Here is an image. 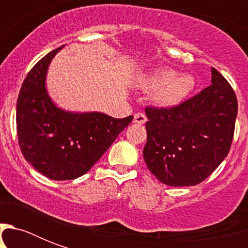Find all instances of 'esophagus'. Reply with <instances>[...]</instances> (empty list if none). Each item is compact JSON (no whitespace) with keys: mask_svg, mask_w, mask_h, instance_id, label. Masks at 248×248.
Here are the masks:
<instances>
[{"mask_svg":"<svg viewBox=\"0 0 248 248\" xmlns=\"http://www.w3.org/2000/svg\"><path fill=\"white\" fill-rule=\"evenodd\" d=\"M147 122V117L144 113H135L134 114V124H144Z\"/></svg>","mask_w":248,"mask_h":248,"instance_id":"1","label":"esophagus"}]
</instances>
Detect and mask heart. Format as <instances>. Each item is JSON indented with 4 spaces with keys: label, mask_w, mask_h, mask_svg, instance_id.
I'll use <instances>...</instances> for the list:
<instances>
[{
    "label": "heart",
    "mask_w": 248,
    "mask_h": 248,
    "mask_svg": "<svg viewBox=\"0 0 248 248\" xmlns=\"http://www.w3.org/2000/svg\"><path fill=\"white\" fill-rule=\"evenodd\" d=\"M145 89L155 90L153 103L159 108H175L189 96L194 89V78L190 75H177L173 69H159L140 81Z\"/></svg>",
    "instance_id": "1"
}]
</instances>
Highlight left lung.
<instances>
[{
  "label": "left lung",
  "mask_w": 248,
  "mask_h": 248,
  "mask_svg": "<svg viewBox=\"0 0 248 248\" xmlns=\"http://www.w3.org/2000/svg\"><path fill=\"white\" fill-rule=\"evenodd\" d=\"M238 103L227 79L211 68V85L175 108H147L143 155L151 172L170 186L200 184L231 149Z\"/></svg>",
  "instance_id": "obj_1"
}]
</instances>
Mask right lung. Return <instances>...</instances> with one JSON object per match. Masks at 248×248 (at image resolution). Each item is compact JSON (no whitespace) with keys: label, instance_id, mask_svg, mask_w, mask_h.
<instances>
[{"label":"right lung","instance_id":"right-lung-1","mask_svg":"<svg viewBox=\"0 0 248 248\" xmlns=\"http://www.w3.org/2000/svg\"><path fill=\"white\" fill-rule=\"evenodd\" d=\"M64 46L48 52L29 72L16 103V130L21 153L51 180H73L101 158L134 117L113 118L101 112H72L48 95L46 76Z\"/></svg>","mask_w":248,"mask_h":248}]
</instances>
